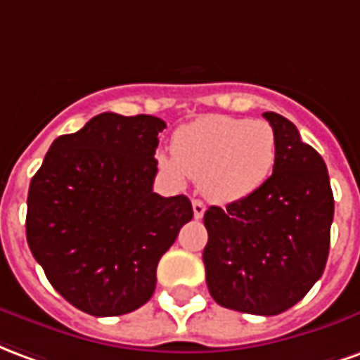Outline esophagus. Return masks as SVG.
I'll return each instance as SVG.
<instances>
[{
    "instance_id": "esophagus-1",
    "label": "esophagus",
    "mask_w": 360,
    "mask_h": 360,
    "mask_svg": "<svg viewBox=\"0 0 360 360\" xmlns=\"http://www.w3.org/2000/svg\"><path fill=\"white\" fill-rule=\"evenodd\" d=\"M191 207H193V217H195V219H201L203 212H205V203L199 201V199H193V201H191Z\"/></svg>"
}]
</instances>
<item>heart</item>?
<instances>
[{
  "label": "heart",
  "instance_id": "1",
  "mask_svg": "<svg viewBox=\"0 0 360 360\" xmlns=\"http://www.w3.org/2000/svg\"><path fill=\"white\" fill-rule=\"evenodd\" d=\"M276 132L264 120L207 115L184 124L172 138V155H159L170 176L198 180L207 198L234 203L255 193L276 165Z\"/></svg>",
  "mask_w": 360,
  "mask_h": 360
}]
</instances>
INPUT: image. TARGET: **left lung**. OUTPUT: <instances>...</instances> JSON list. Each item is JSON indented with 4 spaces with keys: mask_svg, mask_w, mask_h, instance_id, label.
<instances>
[{
    "mask_svg": "<svg viewBox=\"0 0 360 360\" xmlns=\"http://www.w3.org/2000/svg\"><path fill=\"white\" fill-rule=\"evenodd\" d=\"M276 132V165L249 198L209 207L203 217L207 288L220 307L280 314L322 276L334 220V193L324 159L293 122L264 112Z\"/></svg>",
    "mask_w": 360,
    "mask_h": 360,
    "instance_id": "obj_1",
    "label": "left lung"
}]
</instances>
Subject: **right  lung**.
<instances>
[{"instance_id": "obj_1", "label": "right lung", "mask_w": 360, "mask_h": 360, "mask_svg": "<svg viewBox=\"0 0 360 360\" xmlns=\"http://www.w3.org/2000/svg\"><path fill=\"white\" fill-rule=\"evenodd\" d=\"M165 120L101 112L51 143L28 190L26 240L49 284L94 316L146 305L157 264L193 217L153 191Z\"/></svg>"}]
</instances>
